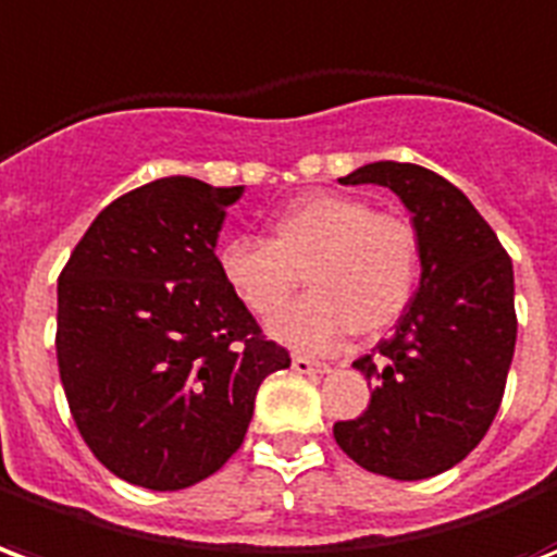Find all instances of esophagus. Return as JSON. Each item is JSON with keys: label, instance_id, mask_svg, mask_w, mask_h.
<instances>
[{"label": "esophagus", "instance_id": "34e87169", "mask_svg": "<svg viewBox=\"0 0 557 557\" xmlns=\"http://www.w3.org/2000/svg\"><path fill=\"white\" fill-rule=\"evenodd\" d=\"M290 364H294L296 373H314V376H323V373H329L326 362H314V359H306V356H294V359H290Z\"/></svg>", "mask_w": 557, "mask_h": 557}]
</instances>
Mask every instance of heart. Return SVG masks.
I'll use <instances>...</instances> for the list:
<instances>
[{
	"mask_svg": "<svg viewBox=\"0 0 557 557\" xmlns=\"http://www.w3.org/2000/svg\"><path fill=\"white\" fill-rule=\"evenodd\" d=\"M219 275L258 318H270L307 270L312 294L270 320V335L299 352H332L356 332L376 335L407 311L418 282L409 222L352 195L314 193L284 207L270 239L228 237Z\"/></svg>",
	"mask_w": 557,
	"mask_h": 557,
	"instance_id": "heart-1",
	"label": "heart"
}]
</instances>
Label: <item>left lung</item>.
I'll return each mask as SVG.
<instances>
[{
	"label": "left lung",
	"instance_id": "obj_1",
	"mask_svg": "<svg viewBox=\"0 0 557 557\" xmlns=\"http://www.w3.org/2000/svg\"><path fill=\"white\" fill-rule=\"evenodd\" d=\"M344 186H385L412 213L421 278L380 359L362 416L335 424L341 450L373 474L424 481L466 460L493 424L517 347L513 263L454 184L412 162H368Z\"/></svg>",
	"mask_w": 557,
	"mask_h": 557
}]
</instances>
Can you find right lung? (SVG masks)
Masks as SVG:
<instances>
[{"mask_svg": "<svg viewBox=\"0 0 557 557\" xmlns=\"http://www.w3.org/2000/svg\"><path fill=\"white\" fill-rule=\"evenodd\" d=\"M243 186L160 177L121 195L59 275V373L109 472L186 490L243 445L261 383L290 356L231 294L219 231Z\"/></svg>", "mask_w": 557, "mask_h": 557, "instance_id": "1", "label": "right lung"}]
</instances>
